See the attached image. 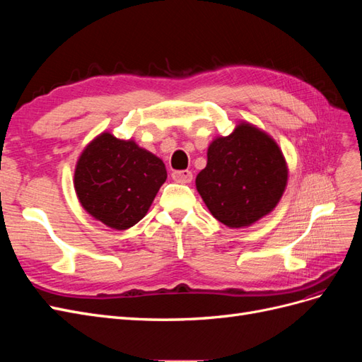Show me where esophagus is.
I'll list each match as a JSON object with an SVG mask.
<instances>
[{
  "mask_svg": "<svg viewBox=\"0 0 362 362\" xmlns=\"http://www.w3.org/2000/svg\"><path fill=\"white\" fill-rule=\"evenodd\" d=\"M172 178L178 182L187 184V182H192L193 173L190 170H175V172H172Z\"/></svg>",
  "mask_w": 362,
  "mask_h": 362,
  "instance_id": "1",
  "label": "esophagus"
}]
</instances>
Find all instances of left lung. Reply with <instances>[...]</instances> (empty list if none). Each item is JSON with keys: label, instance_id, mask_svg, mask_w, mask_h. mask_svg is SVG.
Returning <instances> with one entry per match:
<instances>
[{"label": "left lung", "instance_id": "obj_1", "mask_svg": "<svg viewBox=\"0 0 362 362\" xmlns=\"http://www.w3.org/2000/svg\"><path fill=\"white\" fill-rule=\"evenodd\" d=\"M287 181L288 166L275 139L240 120L231 134L217 136L208 146L196 190L218 222L238 229L275 210Z\"/></svg>", "mask_w": 362, "mask_h": 362}]
</instances>
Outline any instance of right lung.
<instances>
[{
  "label": "right lung",
  "instance_id": "obj_1",
  "mask_svg": "<svg viewBox=\"0 0 362 362\" xmlns=\"http://www.w3.org/2000/svg\"><path fill=\"white\" fill-rule=\"evenodd\" d=\"M166 178L161 158L133 139L103 131L76 160L74 189L93 218L124 231L146 216Z\"/></svg>",
  "mask_w": 362,
  "mask_h": 362
}]
</instances>
